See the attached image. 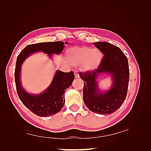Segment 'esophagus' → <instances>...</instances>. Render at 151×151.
Returning a JSON list of instances; mask_svg holds the SVG:
<instances>
[{
	"mask_svg": "<svg viewBox=\"0 0 151 151\" xmlns=\"http://www.w3.org/2000/svg\"><path fill=\"white\" fill-rule=\"evenodd\" d=\"M75 78H79V75H78L77 73H75Z\"/></svg>",
	"mask_w": 151,
	"mask_h": 151,
	"instance_id": "34e87169",
	"label": "esophagus"
}]
</instances>
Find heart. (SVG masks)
Segmentation results:
<instances>
[{"label": "heart", "mask_w": 151, "mask_h": 151, "mask_svg": "<svg viewBox=\"0 0 151 151\" xmlns=\"http://www.w3.org/2000/svg\"><path fill=\"white\" fill-rule=\"evenodd\" d=\"M65 57L70 65H81L84 70H92L101 65L103 56L98 49H91L90 47L82 46L72 47L67 49Z\"/></svg>", "instance_id": "obj_1"}]
</instances>
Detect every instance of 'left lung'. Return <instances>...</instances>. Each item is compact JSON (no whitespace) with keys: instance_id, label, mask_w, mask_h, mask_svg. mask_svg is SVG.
I'll return each instance as SVG.
<instances>
[{"instance_id":"8db88e82","label":"left lung","mask_w":151,"mask_h":151,"mask_svg":"<svg viewBox=\"0 0 151 151\" xmlns=\"http://www.w3.org/2000/svg\"><path fill=\"white\" fill-rule=\"evenodd\" d=\"M94 45L104 57L98 69L79 73L84 82L83 100L91 111L99 114H110L120 108L127 95L129 67L127 56L119 48L108 42H95ZM110 74L112 84L110 90L101 91L96 79L102 73Z\"/></svg>"}]
</instances>
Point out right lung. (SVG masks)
<instances>
[{
  "label": "right lung",
  "instance_id": "1",
  "mask_svg": "<svg viewBox=\"0 0 151 151\" xmlns=\"http://www.w3.org/2000/svg\"><path fill=\"white\" fill-rule=\"evenodd\" d=\"M63 41L43 42L27 45L19 54L16 61L15 82L19 99L25 106L40 117H47L60 112L65 104L63 94L75 79L73 71L64 73L57 70L50 86L40 94H30L22 88L21 69L22 63L28 56L37 52H43L52 58V54H60L65 47Z\"/></svg>",
  "mask_w": 151,
  "mask_h": 151
}]
</instances>
